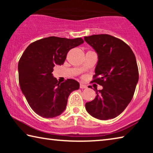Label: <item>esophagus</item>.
Segmentation results:
<instances>
[{
    "label": "esophagus",
    "instance_id": "1",
    "mask_svg": "<svg viewBox=\"0 0 153 153\" xmlns=\"http://www.w3.org/2000/svg\"><path fill=\"white\" fill-rule=\"evenodd\" d=\"M79 87H80V88H82V89H84V88H87V86H86V85H84V84H80Z\"/></svg>",
    "mask_w": 153,
    "mask_h": 153
}]
</instances>
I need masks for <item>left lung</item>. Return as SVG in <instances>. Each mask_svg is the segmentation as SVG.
Here are the masks:
<instances>
[{
  "label": "left lung",
  "instance_id": "1",
  "mask_svg": "<svg viewBox=\"0 0 153 153\" xmlns=\"http://www.w3.org/2000/svg\"><path fill=\"white\" fill-rule=\"evenodd\" d=\"M84 40L97 53L93 82L102 86L100 90L95 89V98L85 107L98 120L113 119L132 99L139 78L136 56L127 44L112 36L92 35L84 37Z\"/></svg>",
  "mask_w": 153,
  "mask_h": 153
}]
</instances>
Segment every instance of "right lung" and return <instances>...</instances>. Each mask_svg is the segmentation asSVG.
I'll return each instance as SVG.
<instances>
[{"instance_id": "1", "label": "right lung", "mask_w": 153, "mask_h": 153, "mask_svg": "<svg viewBox=\"0 0 153 153\" xmlns=\"http://www.w3.org/2000/svg\"><path fill=\"white\" fill-rule=\"evenodd\" d=\"M81 38L55 36L35 41L27 46L18 63L21 90L32 109L45 118H53L65 110L69 96L79 88L78 82L68 79L60 83L53 67L61 65L70 49L84 43Z\"/></svg>"}]
</instances>
